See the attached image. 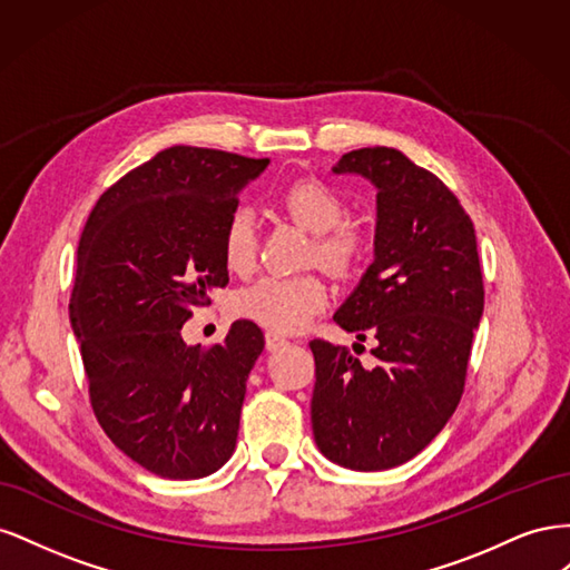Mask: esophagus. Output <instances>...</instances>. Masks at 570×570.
I'll use <instances>...</instances> for the list:
<instances>
[{
	"label": "esophagus",
	"instance_id": "34e87169",
	"mask_svg": "<svg viewBox=\"0 0 570 570\" xmlns=\"http://www.w3.org/2000/svg\"><path fill=\"white\" fill-rule=\"evenodd\" d=\"M285 344H289L285 335H281V333H275V331H268V333H266V350H268V352H275V350H283V347H285Z\"/></svg>",
	"mask_w": 570,
	"mask_h": 570
}]
</instances>
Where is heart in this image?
<instances>
[{
	"mask_svg": "<svg viewBox=\"0 0 570 570\" xmlns=\"http://www.w3.org/2000/svg\"><path fill=\"white\" fill-rule=\"evenodd\" d=\"M283 209L302 228L316 235L318 262L335 273H350L371 249L368 233L347 218V202L323 180L302 178L281 195ZM258 252L256 218L247 206L230 212L223 228V262L235 273H247ZM327 304V287L318 275L268 273L237 289L233 312L275 333H297Z\"/></svg>",
	"mask_w": 570,
	"mask_h": 570,
	"instance_id": "obj_1",
	"label": "heart"
}]
</instances>
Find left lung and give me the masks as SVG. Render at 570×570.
<instances>
[{"instance_id": "obj_1", "label": "left lung", "mask_w": 570, "mask_h": 570, "mask_svg": "<svg viewBox=\"0 0 570 570\" xmlns=\"http://www.w3.org/2000/svg\"><path fill=\"white\" fill-rule=\"evenodd\" d=\"M333 174L377 189L373 264L333 316L358 342L377 340V364L308 342L314 440L344 469L385 471L423 452L459 406L485 304L475 230L452 189L400 149H354Z\"/></svg>"}]
</instances>
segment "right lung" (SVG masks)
Segmentation results:
<instances>
[{
	"label": "right lung",
	"mask_w": 570,
	"mask_h": 570,
	"mask_svg": "<svg viewBox=\"0 0 570 570\" xmlns=\"http://www.w3.org/2000/svg\"><path fill=\"white\" fill-rule=\"evenodd\" d=\"M268 159L168 147L99 197L78 245L73 333L99 425L149 473H216L237 442L264 333L235 321L220 344H185L195 306L228 285L223 228Z\"/></svg>",
	"instance_id": "obj_1"
}]
</instances>
